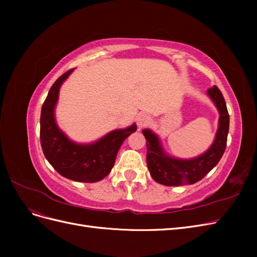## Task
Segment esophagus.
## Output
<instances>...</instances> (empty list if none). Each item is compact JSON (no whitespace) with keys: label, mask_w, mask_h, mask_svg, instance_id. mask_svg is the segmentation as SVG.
Returning <instances> with one entry per match:
<instances>
[{"label":"esophagus","mask_w":257,"mask_h":257,"mask_svg":"<svg viewBox=\"0 0 257 257\" xmlns=\"http://www.w3.org/2000/svg\"><path fill=\"white\" fill-rule=\"evenodd\" d=\"M149 123H150V116L149 115L146 114V113L139 114V116L137 118V125H138L139 128L146 127Z\"/></svg>","instance_id":"esophagus-1"}]
</instances>
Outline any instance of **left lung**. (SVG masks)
<instances>
[{
	"instance_id": "8db88e82",
	"label": "left lung",
	"mask_w": 257,
	"mask_h": 257,
	"mask_svg": "<svg viewBox=\"0 0 257 257\" xmlns=\"http://www.w3.org/2000/svg\"><path fill=\"white\" fill-rule=\"evenodd\" d=\"M208 95L211 97L220 112L219 128L215 139L209 150L200 157L192 160H178L169 158L163 151L158 136L150 130H144L147 139V165L154 181L167 186H179L193 184L201 180L211 170L224 154L227 143L229 130V114L226 103L220 89L213 85L208 89Z\"/></svg>"
}]
</instances>
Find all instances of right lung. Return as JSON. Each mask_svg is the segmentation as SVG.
Instances as JSON below:
<instances>
[{"instance_id": "obj_1", "label": "right lung", "mask_w": 257, "mask_h": 257, "mask_svg": "<svg viewBox=\"0 0 257 257\" xmlns=\"http://www.w3.org/2000/svg\"><path fill=\"white\" fill-rule=\"evenodd\" d=\"M69 69L56 80L49 90L42 107L41 145L46 159L57 172L67 179L79 182H96L110 173L121 145L136 125L115 130L98 142L91 145H77L62 133L54 120V106L59 90L68 75Z\"/></svg>"}]
</instances>
